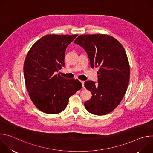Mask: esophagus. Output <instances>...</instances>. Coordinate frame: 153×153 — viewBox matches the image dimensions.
<instances>
[{
  "label": "esophagus",
  "mask_w": 153,
  "mask_h": 153,
  "mask_svg": "<svg viewBox=\"0 0 153 153\" xmlns=\"http://www.w3.org/2000/svg\"><path fill=\"white\" fill-rule=\"evenodd\" d=\"M80 82L82 83V87H83V88H84V83H85V82H84V81H82V80H81V81H80Z\"/></svg>",
  "instance_id": "34e87169"
}]
</instances>
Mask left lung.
Listing matches in <instances>:
<instances>
[{"instance_id":"left-lung-1","label":"left lung","mask_w":153,"mask_h":153,"mask_svg":"<svg viewBox=\"0 0 153 153\" xmlns=\"http://www.w3.org/2000/svg\"><path fill=\"white\" fill-rule=\"evenodd\" d=\"M88 54L91 68H99L98 84L86 81L85 87L92 94L85 102L86 110L98 116L113 111L122 101L129 83L130 69L121 43L106 34L79 36L74 42Z\"/></svg>"}]
</instances>
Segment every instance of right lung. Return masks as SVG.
<instances>
[{"instance_id":"add662e5","label":"right lung","mask_w":153,"mask_h":153,"mask_svg":"<svg viewBox=\"0 0 153 153\" xmlns=\"http://www.w3.org/2000/svg\"><path fill=\"white\" fill-rule=\"evenodd\" d=\"M77 36H44L34 43L27 55L24 66L25 85L31 101L43 113L62 112L69 98L82 88L79 80L56 74L65 65L67 47Z\"/></svg>"}]
</instances>
